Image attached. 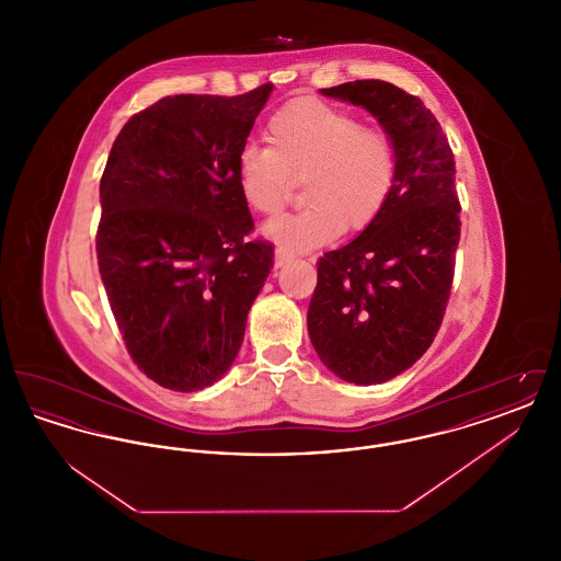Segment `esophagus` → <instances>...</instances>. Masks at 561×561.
Returning <instances> with one entry per match:
<instances>
[{"instance_id": "esophagus-1", "label": "esophagus", "mask_w": 561, "mask_h": 561, "mask_svg": "<svg viewBox=\"0 0 561 561\" xmlns=\"http://www.w3.org/2000/svg\"><path fill=\"white\" fill-rule=\"evenodd\" d=\"M290 259H293V256H290L286 250L277 248V250H275V268L284 267Z\"/></svg>"}]
</instances>
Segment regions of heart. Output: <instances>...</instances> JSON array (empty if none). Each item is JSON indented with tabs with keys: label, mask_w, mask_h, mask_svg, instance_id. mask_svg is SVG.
Listing matches in <instances>:
<instances>
[{
	"label": "heart",
	"mask_w": 561,
	"mask_h": 561,
	"mask_svg": "<svg viewBox=\"0 0 561 561\" xmlns=\"http://www.w3.org/2000/svg\"><path fill=\"white\" fill-rule=\"evenodd\" d=\"M268 147L248 142L236 160V181L252 213L275 216L302 181V213L263 227L288 254L321 248L341 231L359 233L385 210L398 181L393 140L362 128L343 108L302 99L268 119Z\"/></svg>",
	"instance_id": "b5f03b06"
}]
</instances>
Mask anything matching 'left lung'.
Wrapping results in <instances>:
<instances>
[{"mask_svg":"<svg viewBox=\"0 0 561 561\" xmlns=\"http://www.w3.org/2000/svg\"><path fill=\"white\" fill-rule=\"evenodd\" d=\"M321 94L370 111L398 153L385 210L321 256L307 311L323 366L347 382L378 385L421 359L444 320L460 240L453 149L423 101L389 81H347Z\"/></svg>","mask_w":561,"mask_h":561,"instance_id":"1","label":"left lung"}]
</instances>
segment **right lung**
Segmentation results:
<instances>
[{
  "instance_id": "right-lung-1",
  "label": "right lung",
  "mask_w": 561,
  "mask_h": 561,
  "mask_svg": "<svg viewBox=\"0 0 561 561\" xmlns=\"http://www.w3.org/2000/svg\"><path fill=\"white\" fill-rule=\"evenodd\" d=\"M273 85L240 96L176 94L128 119L101 179L99 271L134 364L172 391L227 373L273 245L254 220L236 160Z\"/></svg>"
}]
</instances>
